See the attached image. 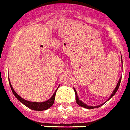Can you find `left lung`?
<instances>
[{"label":"left lung","instance_id":"left-lung-1","mask_svg":"<svg viewBox=\"0 0 130 130\" xmlns=\"http://www.w3.org/2000/svg\"><path fill=\"white\" fill-rule=\"evenodd\" d=\"M120 81H121V77H120V79H119V82H118V83H117V86H116V88H115L114 91L112 92V94H111V97H110L109 98V100L110 98H112V96H113L115 94V93L117 92V90H118V88H119V86H120ZM73 89H74V91H75V100H76L77 104L79 105H80V106H81V107H85V108H87V109H94V108L99 107L102 106V105H104V104H105V103H104V104H101V105H98V106H94H94H89V105H86V104H84V103H83V102H81V101L79 99V98H78V96H77V94L76 90H75V88H73Z\"/></svg>","mask_w":130,"mask_h":130}]
</instances>
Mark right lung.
Segmentation results:
<instances>
[{"label": "right lung", "mask_w": 130, "mask_h": 130, "mask_svg": "<svg viewBox=\"0 0 130 130\" xmlns=\"http://www.w3.org/2000/svg\"><path fill=\"white\" fill-rule=\"evenodd\" d=\"M9 83H10V87H11V89L13 92L14 96L17 98V99L18 100L20 101L22 104H23L25 106H26L27 107L30 108V109L34 110V111H44V110H46L47 109H49L50 107H51L53 105L54 103V101H55V94H56V91L54 93L53 95L51 96V98L50 99H49L48 100L45 101V102H29V101H27L26 100H24L23 98H21L19 95L14 91L13 87L11 86V83H10V80H9Z\"/></svg>", "instance_id": "right-lung-1"}]
</instances>
